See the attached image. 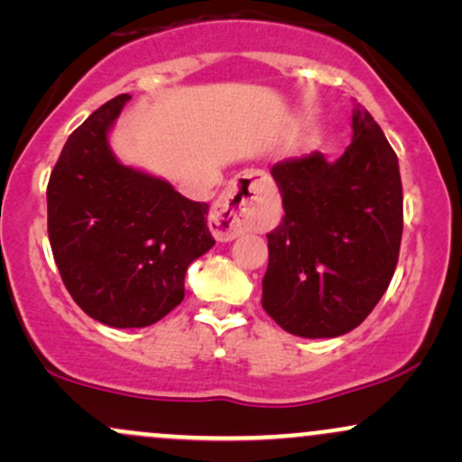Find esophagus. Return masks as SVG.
<instances>
[{"instance_id":"obj_1","label":"esophagus","mask_w":462,"mask_h":462,"mask_svg":"<svg viewBox=\"0 0 462 462\" xmlns=\"http://www.w3.org/2000/svg\"><path fill=\"white\" fill-rule=\"evenodd\" d=\"M267 173L256 171V169L232 180L210 213V232L219 241H232L245 232H263L267 224L263 190L267 189Z\"/></svg>"}]
</instances>
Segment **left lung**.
<instances>
[{"label":"left lung","instance_id":"8db88e82","mask_svg":"<svg viewBox=\"0 0 462 462\" xmlns=\"http://www.w3.org/2000/svg\"><path fill=\"white\" fill-rule=\"evenodd\" d=\"M352 143L273 164L282 224L269 232L263 309L286 332L332 338L375 309L400 256L402 178L393 147L367 110L352 115Z\"/></svg>","mask_w":462,"mask_h":462}]
</instances>
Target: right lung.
Instances as JSON below:
<instances>
[{"label": "right lung", "mask_w": 462, "mask_h": 462, "mask_svg": "<svg viewBox=\"0 0 462 462\" xmlns=\"http://www.w3.org/2000/svg\"><path fill=\"white\" fill-rule=\"evenodd\" d=\"M130 95L69 136L47 184V232L76 304L110 328H145L184 300L189 264L215 245L208 204L119 162L108 134Z\"/></svg>", "instance_id": "right-lung-1"}]
</instances>
